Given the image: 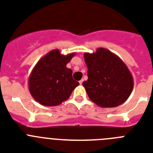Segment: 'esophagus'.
<instances>
[{
  "label": "esophagus",
  "instance_id": "obj_1",
  "mask_svg": "<svg viewBox=\"0 0 153 153\" xmlns=\"http://www.w3.org/2000/svg\"><path fill=\"white\" fill-rule=\"evenodd\" d=\"M82 82H83V79H82V80L79 81V84H80V85L82 84Z\"/></svg>",
  "mask_w": 153,
  "mask_h": 153
}]
</instances>
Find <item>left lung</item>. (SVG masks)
I'll use <instances>...</instances> for the list:
<instances>
[{
	"mask_svg": "<svg viewBox=\"0 0 153 153\" xmlns=\"http://www.w3.org/2000/svg\"><path fill=\"white\" fill-rule=\"evenodd\" d=\"M88 80L82 85L91 100L103 108L116 107L128 99L133 90L131 73L117 55L107 49L84 53Z\"/></svg>",
	"mask_w": 153,
	"mask_h": 153,
	"instance_id": "obj_1",
	"label": "left lung"
}]
</instances>
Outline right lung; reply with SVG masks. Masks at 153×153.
I'll return each mask as SVG.
<instances>
[{
	"instance_id": "right-lung-1",
	"label": "right lung",
	"mask_w": 153,
	"mask_h": 153,
	"mask_svg": "<svg viewBox=\"0 0 153 153\" xmlns=\"http://www.w3.org/2000/svg\"><path fill=\"white\" fill-rule=\"evenodd\" d=\"M74 55L75 53L61 54L58 49H55L43 56L33 68L28 81L29 90L39 104L60 105L79 85L73 79L72 70L66 67Z\"/></svg>"
}]
</instances>
